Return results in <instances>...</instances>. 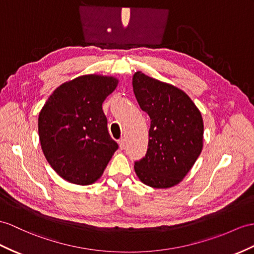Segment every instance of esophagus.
Returning a JSON list of instances; mask_svg holds the SVG:
<instances>
[{
  "label": "esophagus",
  "instance_id": "esophagus-1",
  "mask_svg": "<svg viewBox=\"0 0 254 254\" xmlns=\"http://www.w3.org/2000/svg\"><path fill=\"white\" fill-rule=\"evenodd\" d=\"M119 145H120L121 150H124V148L126 147V141H125V139H121V140L119 141Z\"/></svg>",
  "mask_w": 254,
  "mask_h": 254
}]
</instances>
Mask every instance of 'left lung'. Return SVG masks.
I'll use <instances>...</instances> for the list:
<instances>
[{
	"mask_svg": "<svg viewBox=\"0 0 254 254\" xmlns=\"http://www.w3.org/2000/svg\"><path fill=\"white\" fill-rule=\"evenodd\" d=\"M134 96L151 119L145 157L134 163L141 182L154 189L180 183L200 155L203 122L191 99L171 84L145 75L132 77Z\"/></svg>",
	"mask_w": 254,
	"mask_h": 254,
	"instance_id": "obj_1",
	"label": "left lung"
}]
</instances>
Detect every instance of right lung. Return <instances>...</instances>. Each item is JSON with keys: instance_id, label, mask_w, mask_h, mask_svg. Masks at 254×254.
Here are the masks:
<instances>
[{"instance_id": "add662e5", "label": "right lung", "mask_w": 254, "mask_h": 254, "mask_svg": "<svg viewBox=\"0 0 254 254\" xmlns=\"http://www.w3.org/2000/svg\"><path fill=\"white\" fill-rule=\"evenodd\" d=\"M119 84L113 76L88 74L61 84L39 114L42 151L65 181L89 185L100 179L119 148L110 137L102 103Z\"/></svg>"}]
</instances>
